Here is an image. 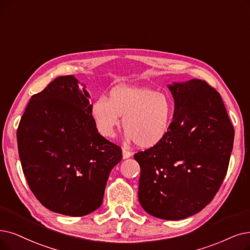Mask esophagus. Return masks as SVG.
<instances>
[{
  "instance_id": "1",
  "label": "esophagus",
  "mask_w": 250,
  "mask_h": 250,
  "mask_svg": "<svg viewBox=\"0 0 250 250\" xmlns=\"http://www.w3.org/2000/svg\"><path fill=\"white\" fill-rule=\"evenodd\" d=\"M122 153H123V159H128L129 157L132 156V153L129 152L126 147L122 148Z\"/></svg>"
}]
</instances>
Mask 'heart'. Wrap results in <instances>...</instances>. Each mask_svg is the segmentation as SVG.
<instances>
[{"instance_id":"obj_1","label":"heart","mask_w":250,"mask_h":250,"mask_svg":"<svg viewBox=\"0 0 250 250\" xmlns=\"http://www.w3.org/2000/svg\"><path fill=\"white\" fill-rule=\"evenodd\" d=\"M91 113L98 131L104 136L114 134L123 116L126 137L143 148L161 143L172 124L173 99L166 93L146 87L120 86L109 92L108 99L99 97Z\"/></svg>"}]
</instances>
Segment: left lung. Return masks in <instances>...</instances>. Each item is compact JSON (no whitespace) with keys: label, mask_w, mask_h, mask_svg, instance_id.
<instances>
[{"label":"left lung","mask_w":250,"mask_h":250,"mask_svg":"<svg viewBox=\"0 0 250 250\" xmlns=\"http://www.w3.org/2000/svg\"><path fill=\"white\" fill-rule=\"evenodd\" d=\"M174 99L170 129L134 159L138 200L155 217L178 221L210 203L227 174L234 128L219 93L198 79L168 85Z\"/></svg>","instance_id":"1"}]
</instances>
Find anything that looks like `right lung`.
Here are the masks:
<instances>
[{"instance_id":"right-lung-1","label":"right lung","mask_w":250,"mask_h":250,"mask_svg":"<svg viewBox=\"0 0 250 250\" xmlns=\"http://www.w3.org/2000/svg\"><path fill=\"white\" fill-rule=\"evenodd\" d=\"M74 76L54 79L32 96L17 129L28 187L56 213L83 216L102 205L122 149L98 133L89 94Z\"/></svg>"}]
</instances>
